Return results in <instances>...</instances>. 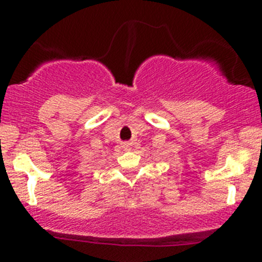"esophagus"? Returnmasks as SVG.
Listing matches in <instances>:
<instances>
[{
	"label": "esophagus",
	"instance_id": "obj_1",
	"mask_svg": "<svg viewBox=\"0 0 262 262\" xmlns=\"http://www.w3.org/2000/svg\"><path fill=\"white\" fill-rule=\"evenodd\" d=\"M123 149L127 150V151H129V150L132 149V145L129 143H124V144H123Z\"/></svg>",
	"mask_w": 262,
	"mask_h": 262
}]
</instances>
